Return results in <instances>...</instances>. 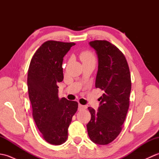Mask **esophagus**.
I'll list each match as a JSON object with an SVG mask.
<instances>
[{
    "label": "esophagus",
    "instance_id": "esophagus-1",
    "mask_svg": "<svg viewBox=\"0 0 159 159\" xmlns=\"http://www.w3.org/2000/svg\"><path fill=\"white\" fill-rule=\"evenodd\" d=\"M87 109V106H85V105H82V104H79V109L80 111V110H85Z\"/></svg>",
    "mask_w": 159,
    "mask_h": 159
}]
</instances>
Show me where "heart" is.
<instances>
[{"label": "heart", "instance_id": "obj_1", "mask_svg": "<svg viewBox=\"0 0 159 159\" xmlns=\"http://www.w3.org/2000/svg\"><path fill=\"white\" fill-rule=\"evenodd\" d=\"M80 59L82 61V62L84 63L89 61H95V57H94L92 52L85 50V51H83L80 54Z\"/></svg>", "mask_w": 159, "mask_h": 159}]
</instances>
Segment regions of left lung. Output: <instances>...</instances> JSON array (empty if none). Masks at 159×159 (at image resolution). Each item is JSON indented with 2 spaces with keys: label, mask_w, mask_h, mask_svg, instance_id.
<instances>
[{
  "label": "left lung",
  "mask_w": 159,
  "mask_h": 159,
  "mask_svg": "<svg viewBox=\"0 0 159 159\" xmlns=\"http://www.w3.org/2000/svg\"><path fill=\"white\" fill-rule=\"evenodd\" d=\"M89 44L98 57L96 87L103 94L98 111L88 107L91 120L87 128L93 143L107 145L122 130L130 104V73L126 57L117 47L106 40H94Z\"/></svg>",
  "instance_id": "8db88e82"
}]
</instances>
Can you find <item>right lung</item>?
Here are the masks:
<instances>
[{"label":"right lung","instance_id":"obj_1","mask_svg":"<svg viewBox=\"0 0 159 159\" xmlns=\"http://www.w3.org/2000/svg\"><path fill=\"white\" fill-rule=\"evenodd\" d=\"M74 42L48 40L36 50L30 62L28 92L32 116L47 142L61 145L67 139V129L78 109V102L59 98L58 83L63 79V57Z\"/></svg>","mask_w":159,"mask_h":159}]
</instances>
